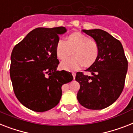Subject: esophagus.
<instances>
[{"instance_id":"esophagus-1","label":"esophagus","mask_w":133,"mask_h":133,"mask_svg":"<svg viewBox=\"0 0 133 133\" xmlns=\"http://www.w3.org/2000/svg\"><path fill=\"white\" fill-rule=\"evenodd\" d=\"M72 76H73V78H74V79L75 77H76V73H75V72H72Z\"/></svg>"}]
</instances>
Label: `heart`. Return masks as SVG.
<instances>
[{"mask_svg":"<svg viewBox=\"0 0 133 133\" xmlns=\"http://www.w3.org/2000/svg\"><path fill=\"white\" fill-rule=\"evenodd\" d=\"M71 50L73 51V57L63 60L60 63L63 70H76L81 68L83 63L85 66L91 65L96 60L99 52L96 42L80 33H72L67 37L66 41L60 39L57 43L56 55L58 59H64Z\"/></svg>","mask_w":133,"mask_h":133,"instance_id":"heart-1","label":"heart"}]
</instances>
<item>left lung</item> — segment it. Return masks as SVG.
Wrapping results in <instances>:
<instances>
[{
  "label": "left lung",
  "mask_w": 133,
  "mask_h": 133,
  "mask_svg": "<svg viewBox=\"0 0 133 133\" xmlns=\"http://www.w3.org/2000/svg\"><path fill=\"white\" fill-rule=\"evenodd\" d=\"M98 46L99 52L94 63L85 71L91 76L77 72L76 81L80 84L78 101L84 107L103 109L119 97L124 87L128 61L119 40L101 29L83 30Z\"/></svg>",
  "instance_id": "1"
}]
</instances>
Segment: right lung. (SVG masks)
Instances as JSON below:
<instances>
[{
    "label": "right lung",
    "instance_id": "1",
    "mask_svg": "<svg viewBox=\"0 0 133 133\" xmlns=\"http://www.w3.org/2000/svg\"><path fill=\"white\" fill-rule=\"evenodd\" d=\"M63 26L33 29L17 45L11 55L10 77L16 98L33 111L44 112L58 104L61 86L73 80L70 72L57 71L56 55Z\"/></svg>",
    "mask_w": 133,
    "mask_h": 133
}]
</instances>
